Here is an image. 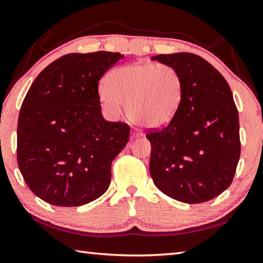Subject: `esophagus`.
Here are the masks:
<instances>
[{
	"label": "esophagus",
	"instance_id": "esophagus-1",
	"mask_svg": "<svg viewBox=\"0 0 263 263\" xmlns=\"http://www.w3.org/2000/svg\"><path fill=\"white\" fill-rule=\"evenodd\" d=\"M132 136H133V137H140L141 133H140L139 131H137V130H133V131H132Z\"/></svg>",
	"mask_w": 263,
	"mask_h": 263
}]
</instances>
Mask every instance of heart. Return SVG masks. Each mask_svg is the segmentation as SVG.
Wrapping results in <instances>:
<instances>
[{"label":"heart","mask_w":263,"mask_h":263,"mask_svg":"<svg viewBox=\"0 0 263 263\" xmlns=\"http://www.w3.org/2000/svg\"><path fill=\"white\" fill-rule=\"evenodd\" d=\"M100 95L104 110L110 116L121 112L138 125L161 128L173 121L184 95L183 79L169 64L138 63L112 69L104 78Z\"/></svg>","instance_id":"heart-1"}]
</instances>
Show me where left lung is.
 Instances as JSON below:
<instances>
[{"instance_id": "left-lung-1", "label": "left lung", "mask_w": 263, "mask_h": 263, "mask_svg": "<svg viewBox=\"0 0 263 263\" xmlns=\"http://www.w3.org/2000/svg\"><path fill=\"white\" fill-rule=\"evenodd\" d=\"M152 60L177 69L184 86L177 115L146 135L153 181L178 201H209L231 185L240 156L239 117L230 86L195 54H161Z\"/></svg>"}]
</instances>
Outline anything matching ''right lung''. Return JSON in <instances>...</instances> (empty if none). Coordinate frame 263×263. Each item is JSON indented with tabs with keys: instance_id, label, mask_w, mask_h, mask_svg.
Wrapping results in <instances>:
<instances>
[{
	"instance_id": "add662e5",
	"label": "right lung",
	"mask_w": 263,
	"mask_h": 263,
	"mask_svg": "<svg viewBox=\"0 0 263 263\" xmlns=\"http://www.w3.org/2000/svg\"><path fill=\"white\" fill-rule=\"evenodd\" d=\"M119 52H72L44 69L18 117L17 161L28 187L54 206H83L106 192L111 162L126 146L130 126L101 114L99 80Z\"/></svg>"
}]
</instances>
